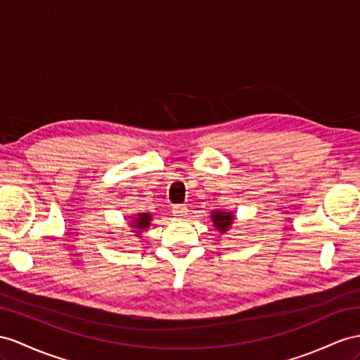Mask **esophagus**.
Returning a JSON list of instances; mask_svg holds the SVG:
<instances>
[{
  "label": "esophagus",
  "mask_w": 360,
  "mask_h": 360,
  "mask_svg": "<svg viewBox=\"0 0 360 360\" xmlns=\"http://www.w3.org/2000/svg\"><path fill=\"white\" fill-rule=\"evenodd\" d=\"M187 213H188V210H187L186 205H176V207H173V210H172V214L174 217H178V219L187 217Z\"/></svg>",
  "instance_id": "esophagus-1"
}]
</instances>
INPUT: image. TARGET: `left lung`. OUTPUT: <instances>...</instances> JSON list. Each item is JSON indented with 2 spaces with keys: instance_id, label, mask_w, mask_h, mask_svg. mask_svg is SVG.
Here are the masks:
<instances>
[{
  "instance_id": "obj_1",
  "label": "left lung",
  "mask_w": 360,
  "mask_h": 360,
  "mask_svg": "<svg viewBox=\"0 0 360 360\" xmlns=\"http://www.w3.org/2000/svg\"><path fill=\"white\" fill-rule=\"evenodd\" d=\"M211 220H213V226L217 229L220 234H225L231 229L234 224V213L229 210H214L211 211Z\"/></svg>"
}]
</instances>
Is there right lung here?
<instances>
[{"label": "right lung", "mask_w": 360, "mask_h": 360, "mask_svg": "<svg viewBox=\"0 0 360 360\" xmlns=\"http://www.w3.org/2000/svg\"><path fill=\"white\" fill-rule=\"evenodd\" d=\"M152 214L150 213H138L136 216H131L127 220V225L131 228V231L135 234V237H141L143 231H147V228L150 226Z\"/></svg>", "instance_id": "obj_1"}]
</instances>
